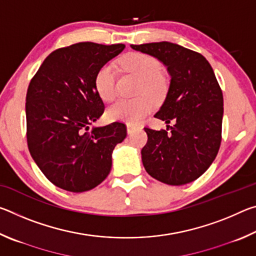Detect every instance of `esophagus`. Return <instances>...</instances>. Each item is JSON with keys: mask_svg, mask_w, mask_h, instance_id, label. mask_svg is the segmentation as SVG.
<instances>
[{"mask_svg": "<svg viewBox=\"0 0 256 256\" xmlns=\"http://www.w3.org/2000/svg\"><path fill=\"white\" fill-rule=\"evenodd\" d=\"M126 130H128V133L131 134V133H133L134 131H136V126L134 124H126Z\"/></svg>", "mask_w": 256, "mask_h": 256, "instance_id": "34e87169", "label": "esophagus"}]
</instances>
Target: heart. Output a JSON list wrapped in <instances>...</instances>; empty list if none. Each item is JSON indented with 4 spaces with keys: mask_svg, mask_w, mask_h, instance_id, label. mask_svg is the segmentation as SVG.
<instances>
[{
    "mask_svg": "<svg viewBox=\"0 0 256 256\" xmlns=\"http://www.w3.org/2000/svg\"><path fill=\"white\" fill-rule=\"evenodd\" d=\"M122 66L141 80L138 94H146L154 100H160L166 94L167 84L160 74V64L152 56L131 53L122 58ZM94 88L102 100L110 102L116 96V70L112 64L99 68L94 78ZM148 97L120 99L106 110V116L112 122L138 124L152 110V102Z\"/></svg>",
    "mask_w": 256,
    "mask_h": 256,
    "instance_id": "b5f03b06",
    "label": "heart"
}]
</instances>
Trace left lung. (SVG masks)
<instances>
[{
  "instance_id": "1",
  "label": "left lung",
  "mask_w": 256,
  "mask_h": 256,
  "mask_svg": "<svg viewBox=\"0 0 256 256\" xmlns=\"http://www.w3.org/2000/svg\"><path fill=\"white\" fill-rule=\"evenodd\" d=\"M131 47L160 60L170 76L154 118L175 124L167 125L170 133L144 128L148 142L141 150L144 166L162 183H190L210 167L222 144L224 97L214 72L204 56L170 42Z\"/></svg>"
}]
</instances>
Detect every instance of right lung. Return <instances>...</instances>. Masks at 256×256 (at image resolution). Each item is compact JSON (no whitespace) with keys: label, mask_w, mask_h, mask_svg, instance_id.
<instances>
[{"label":"right lung","mask_w":256,"mask_h":256,"mask_svg":"<svg viewBox=\"0 0 256 256\" xmlns=\"http://www.w3.org/2000/svg\"><path fill=\"white\" fill-rule=\"evenodd\" d=\"M124 48L86 42L56 50L30 81L28 148L42 174L60 188L81 193L96 188L110 174L112 150L126 138V126L118 122L89 132L104 112L94 78Z\"/></svg>","instance_id":"right-lung-1"}]
</instances>
